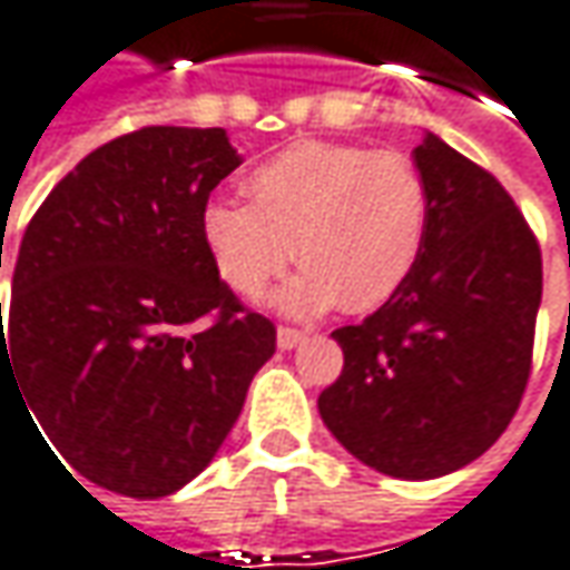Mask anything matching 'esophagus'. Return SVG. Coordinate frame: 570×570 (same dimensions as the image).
I'll return each instance as SVG.
<instances>
[{
  "label": "esophagus",
  "mask_w": 570,
  "mask_h": 570,
  "mask_svg": "<svg viewBox=\"0 0 570 570\" xmlns=\"http://www.w3.org/2000/svg\"><path fill=\"white\" fill-rule=\"evenodd\" d=\"M275 341H278L282 350H295L298 344H305V334H302V331H295V327H278Z\"/></svg>",
  "instance_id": "34e87169"
}]
</instances>
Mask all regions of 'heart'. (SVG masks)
<instances>
[{
  "label": "heart",
  "mask_w": 570,
  "mask_h": 570,
  "mask_svg": "<svg viewBox=\"0 0 570 570\" xmlns=\"http://www.w3.org/2000/svg\"><path fill=\"white\" fill-rule=\"evenodd\" d=\"M243 190L249 204L217 197L200 214L207 256L243 298H259L298 259L305 268L275 295L278 311H373L422 259L431 197L402 151L307 139L256 165Z\"/></svg>",
  "instance_id": "1"
}]
</instances>
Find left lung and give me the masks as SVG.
<instances>
[{"instance_id":"obj_1","label":"left lung","mask_w":570,"mask_h":570,"mask_svg":"<svg viewBox=\"0 0 570 570\" xmlns=\"http://www.w3.org/2000/svg\"><path fill=\"white\" fill-rule=\"evenodd\" d=\"M412 158L431 197L422 259L380 311L334 331L344 373L317 412L366 468L434 480L493 448L519 409L542 253L490 171L434 132Z\"/></svg>"}]
</instances>
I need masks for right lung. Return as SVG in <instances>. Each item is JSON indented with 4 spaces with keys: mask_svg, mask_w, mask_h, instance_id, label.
<instances>
[{
    "mask_svg": "<svg viewBox=\"0 0 570 570\" xmlns=\"http://www.w3.org/2000/svg\"><path fill=\"white\" fill-rule=\"evenodd\" d=\"M239 165L226 129L148 126L90 151L21 236L0 386L19 383L55 461L102 490L190 483L275 353V324L236 302L200 239Z\"/></svg>",
    "mask_w": 570,
    "mask_h": 570,
    "instance_id": "obj_1",
    "label": "right lung"
}]
</instances>
